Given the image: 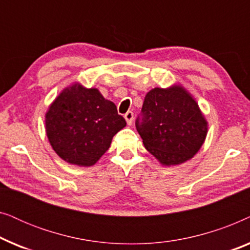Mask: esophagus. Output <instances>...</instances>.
<instances>
[{"mask_svg": "<svg viewBox=\"0 0 250 250\" xmlns=\"http://www.w3.org/2000/svg\"><path fill=\"white\" fill-rule=\"evenodd\" d=\"M124 118L126 119V123H127L128 125H131L132 122H133V119H134V114H133V111H127L124 115Z\"/></svg>", "mask_w": 250, "mask_h": 250, "instance_id": "esophagus-1", "label": "esophagus"}]
</instances>
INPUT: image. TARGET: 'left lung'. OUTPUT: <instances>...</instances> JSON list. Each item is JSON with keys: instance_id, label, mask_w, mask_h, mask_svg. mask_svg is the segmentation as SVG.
<instances>
[{"instance_id": "8db88e82", "label": "left lung", "mask_w": 250, "mask_h": 250, "mask_svg": "<svg viewBox=\"0 0 250 250\" xmlns=\"http://www.w3.org/2000/svg\"><path fill=\"white\" fill-rule=\"evenodd\" d=\"M135 126L146 149L164 165L190 159L207 134V123L197 102L181 86L150 91Z\"/></svg>"}]
</instances>
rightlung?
I'll return each instance as SVG.
<instances>
[{"mask_svg":"<svg viewBox=\"0 0 250 250\" xmlns=\"http://www.w3.org/2000/svg\"><path fill=\"white\" fill-rule=\"evenodd\" d=\"M125 126L114 102L105 100L97 88L80 84L63 90L45 117L46 134L54 151L78 166L97 163Z\"/></svg>","mask_w":250,"mask_h":250,"instance_id":"add662e5","label":"right lung"}]
</instances>
